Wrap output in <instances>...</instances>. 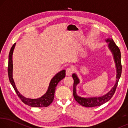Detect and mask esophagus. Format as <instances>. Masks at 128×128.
Here are the masks:
<instances>
[{
    "instance_id": "obj_1",
    "label": "esophagus",
    "mask_w": 128,
    "mask_h": 128,
    "mask_svg": "<svg viewBox=\"0 0 128 128\" xmlns=\"http://www.w3.org/2000/svg\"><path fill=\"white\" fill-rule=\"evenodd\" d=\"M73 73V69L71 67H69V68H66V75L68 76H70Z\"/></svg>"
}]
</instances>
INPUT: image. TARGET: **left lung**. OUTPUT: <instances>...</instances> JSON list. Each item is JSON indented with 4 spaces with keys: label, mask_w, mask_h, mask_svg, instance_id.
<instances>
[{
    "label": "left lung",
    "mask_w": 128,
    "mask_h": 128,
    "mask_svg": "<svg viewBox=\"0 0 128 128\" xmlns=\"http://www.w3.org/2000/svg\"><path fill=\"white\" fill-rule=\"evenodd\" d=\"M107 42L109 43V47L110 50L113 53L114 56V62L116 63V70H117V75H116V82L114 87L112 88L110 92H108L107 94L103 95L100 97H95V98H85V97H81L78 95L76 93V87L78 84L79 83V79L78 78L76 74H73L72 77L74 80L73 82V96L75 100H76L82 106L86 107H93L100 106L103 104L104 103L107 102L108 100L112 98L113 96L116 89L117 86L118 85V82L119 79L121 77V72H122V66H121V52L118 46L114 42L112 39H108L106 40Z\"/></svg>",
    "instance_id": "left-lung-1"
}]
</instances>
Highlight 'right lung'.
<instances>
[{
	"label": "right lung",
	"mask_w": 128,
	"mask_h": 128,
	"mask_svg": "<svg viewBox=\"0 0 128 128\" xmlns=\"http://www.w3.org/2000/svg\"><path fill=\"white\" fill-rule=\"evenodd\" d=\"M15 44L16 43H14L12 47L10 48V50L9 54V58H8V74L9 77L10 81L12 85L13 88L14 89L15 92H16L17 95L21 100L25 104H27L30 107H47L49 105H50L51 103L52 102L54 98V94H55V90L56 86L66 76V70H62L61 72L57 73L52 79L51 80L50 84L48 88L47 92H46L43 96L40 97V98L32 99L26 98L25 97L23 96L22 95L20 94V93L17 90V88L15 86L14 82L12 77V68H13V63H12V54L14 52V48Z\"/></svg>",
	"instance_id": "obj_1"
}]
</instances>
